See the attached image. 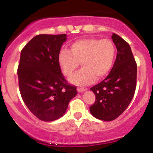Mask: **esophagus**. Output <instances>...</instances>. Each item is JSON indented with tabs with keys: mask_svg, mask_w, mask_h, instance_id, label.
<instances>
[{
	"mask_svg": "<svg viewBox=\"0 0 153 153\" xmlns=\"http://www.w3.org/2000/svg\"><path fill=\"white\" fill-rule=\"evenodd\" d=\"M77 91H78V92H79V93H81V92H83V91H86V88H85L78 87V88H77Z\"/></svg>",
	"mask_w": 153,
	"mask_h": 153,
	"instance_id": "esophagus-1",
	"label": "esophagus"
}]
</instances>
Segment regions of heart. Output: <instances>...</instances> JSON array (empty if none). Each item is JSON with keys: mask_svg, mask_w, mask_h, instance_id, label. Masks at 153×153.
<instances>
[{"mask_svg": "<svg viewBox=\"0 0 153 153\" xmlns=\"http://www.w3.org/2000/svg\"><path fill=\"white\" fill-rule=\"evenodd\" d=\"M116 55V47L109 39L85 38L75 41L70 50L59 52L58 62L63 74L71 76L78 69H82L70 79L75 85H88L101 80L109 73Z\"/></svg>", "mask_w": 153, "mask_h": 153, "instance_id": "heart-1", "label": "heart"}]
</instances>
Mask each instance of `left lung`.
Listing matches in <instances>:
<instances>
[{
	"label": "left lung",
	"instance_id": "obj_1",
	"mask_svg": "<svg viewBox=\"0 0 153 153\" xmlns=\"http://www.w3.org/2000/svg\"><path fill=\"white\" fill-rule=\"evenodd\" d=\"M117 55L110 73L91 88L96 96L91 114L100 120L112 121L119 117L134 97L137 85V66L131 47L119 35L111 36Z\"/></svg>",
	"mask_w": 153,
	"mask_h": 153
}]
</instances>
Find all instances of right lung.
<instances>
[{
  "label": "right lung",
  "mask_w": 153,
  "mask_h": 153,
  "mask_svg": "<svg viewBox=\"0 0 153 153\" xmlns=\"http://www.w3.org/2000/svg\"><path fill=\"white\" fill-rule=\"evenodd\" d=\"M66 34H39L21 52L17 74L21 96L39 119L52 122L62 117L76 87L63 76L58 56Z\"/></svg>",
  "instance_id": "add662e5"
}]
</instances>
